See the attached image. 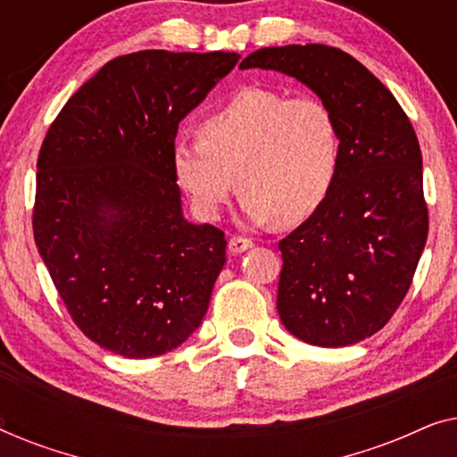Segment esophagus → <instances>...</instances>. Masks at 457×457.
Masks as SVG:
<instances>
[{
    "instance_id": "obj_1",
    "label": "esophagus",
    "mask_w": 457,
    "mask_h": 457,
    "mask_svg": "<svg viewBox=\"0 0 457 457\" xmlns=\"http://www.w3.org/2000/svg\"><path fill=\"white\" fill-rule=\"evenodd\" d=\"M252 247H253V241L245 239V237H230L228 239V252L233 255H239Z\"/></svg>"
}]
</instances>
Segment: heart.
<instances>
[{
	"instance_id": "1",
	"label": "heart",
	"mask_w": 457,
	"mask_h": 457,
	"mask_svg": "<svg viewBox=\"0 0 457 457\" xmlns=\"http://www.w3.org/2000/svg\"><path fill=\"white\" fill-rule=\"evenodd\" d=\"M199 133L179 135L170 162L204 220H218L239 185L243 214L252 222H302L324 204L339 172V124L318 97L287 99L245 87L210 112Z\"/></svg>"
}]
</instances>
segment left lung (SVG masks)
<instances>
[{
    "label": "left lung",
    "instance_id": "8db88e82",
    "mask_svg": "<svg viewBox=\"0 0 457 457\" xmlns=\"http://www.w3.org/2000/svg\"><path fill=\"white\" fill-rule=\"evenodd\" d=\"M314 91L333 110L341 164L324 204L278 243L277 310L299 341L345 347L389 322L428 235L422 154L393 93L337 47H264L241 62Z\"/></svg>",
    "mask_w": 457,
    "mask_h": 457
}]
</instances>
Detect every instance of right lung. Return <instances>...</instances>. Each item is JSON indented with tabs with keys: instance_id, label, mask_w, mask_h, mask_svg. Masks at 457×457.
Returning a JSON list of instances; mask_svg holds the SVG:
<instances>
[{
	"instance_id": "obj_1",
	"label": "right lung",
	"mask_w": 457,
	"mask_h": 457,
	"mask_svg": "<svg viewBox=\"0 0 457 457\" xmlns=\"http://www.w3.org/2000/svg\"><path fill=\"white\" fill-rule=\"evenodd\" d=\"M239 58L120 55L47 130L37 160V249L77 327L112 353L172 352L208 312L227 241L185 218L170 147L179 122Z\"/></svg>"
}]
</instances>
